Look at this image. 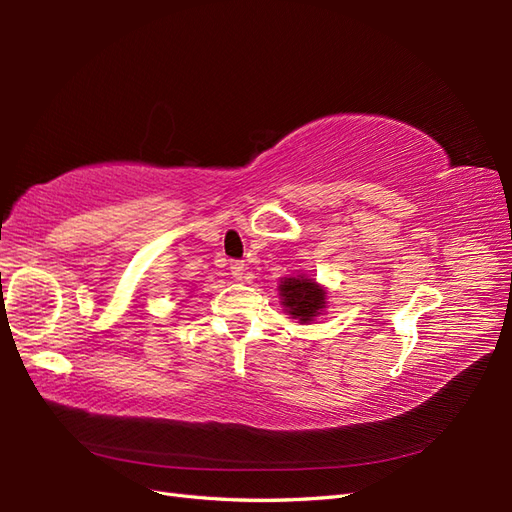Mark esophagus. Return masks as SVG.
I'll return each instance as SVG.
<instances>
[{
    "label": "esophagus",
    "instance_id": "1",
    "mask_svg": "<svg viewBox=\"0 0 512 512\" xmlns=\"http://www.w3.org/2000/svg\"><path fill=\"white\" fill-rule=\"evenodd\" d=\"M231 275L235 279H244L246 275V264L244 262H231Z\"/></svg>",
    "mask_w": 512,
    "mask_h": 512
}]
</instances>
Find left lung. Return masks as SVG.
Returning <instances> with one entry per match:
<instances>
[{
  "instance_id": "left-lung-1",
  "label": "left lung",
  "mask_w": 512,
  "mask_h": 512,
  "mask_svg": "<svg viewBox=\"0 0 512 512\" xmlns=\"http://www.w3.org/2000/svg\"><path fill=\"white\" fill-rule=\"evenodd\" d=\"M279 297L281 306L286 308L288 314H292V319H297L299 323H310L325 310L328 292L314 279H308L306 275H295L281 279Z\"/></svg>"
}]
</instances>
